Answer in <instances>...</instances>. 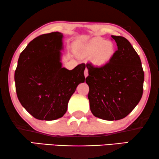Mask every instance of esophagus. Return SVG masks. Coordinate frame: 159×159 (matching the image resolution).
<instances>
[{"mask_svg": "<svg viewBox=\"0 0 159 159\" xmlns=\"http://www.w3.org/2000/svg\"><path fill=\"white\" fill-rule=\"evenodd\" d=\"M84 77H85V78L88 76V69H84Z\"/></svg>", "mask_w": 159, "mask_h": 159, "instance_id": "1", "label": "esophagus"}]
</instances>
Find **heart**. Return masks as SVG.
Wrapping results in <instances>:
<instances>
[{
	"mask_svg": "<svg viewBox=\"0 0 159 159\" xmlns=\"http://www.w3.org/2000/svg\"><path fill=\"white\" fill-rule=\"evenodd\" d=\"M83 56H93L96 65L103 66L108 64L115 54V45L111 41L101 38H93L80 48Z\"/></svg>",
	"mask_w": 159,
	"mask_h": 159,
	"instance_id": "obj_1",
	"label": "heart"
}]
</instances>
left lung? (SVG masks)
<instances>
[{
  "mask_svg": "<svg viewBox=\"0 0 159 159\" xmlns=\"http://www.w3.org/2000/svg\"><path fill=\"white\" fill-rule=\"evenodd\" d=\"M118 49L108 64L98 67L88 63V99L95 117L108 121L125 118L140 102L144 71L138 54L127 39L111 35Z\"/></svg>",
  "mask_w": 159,
  "mask_h": 159,
  "instance_id": "left-lung-1",
  "label": "left lung"
}]
</instances>
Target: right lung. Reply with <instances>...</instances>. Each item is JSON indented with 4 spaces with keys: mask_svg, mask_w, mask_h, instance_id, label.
Returning <instances> with one entry per match:
<instances>
[{
    "mask_svg": "<svg viewBox=\"0 0 159 159\" xmlns=\"http://www.w3.org/2000/svg\"><path fill=\"white\" fill-rule=\"evenodd\" d=\"M62 38L58 32L37 37L21 53L15 71L19 102L40 120H55L64 116L71 96L85 80L84 64L72 70L62 67Z\"/></svg>",
    "mask_w": 159,
    "mask_h": 159,
    "instance_id": "1",
    "label": "right lung"
}]
</instances>
